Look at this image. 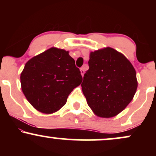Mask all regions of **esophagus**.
I'll return each instance as SVG.
<instances>
[{
  "instance_id": "esophagus-1",
  "label": "esophagus",
  "mask_w": 156,
  "mask_h": 156,
  "mask_svg": "<svg viewBox=\"0 0 156 156\" xmlns=\"http://www.w3.org/2000/svg\"><path fill=\"white\" fill-rule=\"evenodd\" d=\"M85 69H86V66H83V67L80 68V73H81L82 76H83L84 73H85Z\"/></svg>"
}]
</instances>
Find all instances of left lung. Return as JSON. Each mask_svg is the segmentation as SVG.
Listing matches in <instances>:
<instances>
[{
    "label": "left lung",
    "mask_w": 156,
    "mask_h": 156,
    "mask_svg": "<svg viewBox=\"0 0 156 156\" xmlns=\"http://www.w3.org/2000/svg\"><path fill=\"white\" fill-rule=\"evenodd\" d=\"M88 63L81 83L87 103L98 117H114L135 94V69L125 55L111 48L92 52Z\"/></svg>",
    "instance_id": "left-lung-1"
}]
</instances>
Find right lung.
Listing matches in <instances>:
<instances>
[{
    "instance_id": "1",
    "label": "right lung",
    "mask_w": 156,
    "mask_h": 156,
    "mask_svg": "<svg viewBox=\"0 0 156 156\" xmlns=\"http://www.w3.org/2000/svg\"><path fill=\"white\" fill-rule=\"evenodd\" d=\"M83 78L69 52L51 48L31 58L20 76L23 94L39 112L51 114L67 103Z\"/></svg>"
}]
</instances>
